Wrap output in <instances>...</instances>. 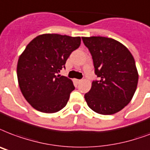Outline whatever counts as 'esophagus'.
I'll list each match as a JSON object with an SVG mask.
<instances>
[{
	"label": "esophagus",
	"instance_id": "1",
	"mask_svg": "<svg viewBox=\"0 0 150 150\" xmlns=\"http://www.w3.org/2000/svg\"><path fill=\"white\" fill-rule=\"evenodd\" d=\"M75 83H78V84H79V83H81V82H82V80H80V79H75Z\"/></svg>",
	"mask_w": 150,
	"mask_h": 150
}]
</instances>
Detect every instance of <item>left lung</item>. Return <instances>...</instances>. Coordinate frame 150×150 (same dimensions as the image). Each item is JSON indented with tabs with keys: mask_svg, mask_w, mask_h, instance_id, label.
<instances>
[{
	"mask_svg": "<svg viewBox=\"0 0 150 150\" xmlns=\"http://www.w3.org/2000/svg\"><path fill=\"white\" fill-rule=\"evenodd\" d=\"M92 55L95 74L85 94L88 106L101 115H112L127 105L137 89L139 73L133 56L118 41L105 37H83Z\"/></svg>",
	"mask_w": 150,
	"mask_h": 150,
	"instance_id": "obj_1",
	"label": "left lung"
}]
</instances>
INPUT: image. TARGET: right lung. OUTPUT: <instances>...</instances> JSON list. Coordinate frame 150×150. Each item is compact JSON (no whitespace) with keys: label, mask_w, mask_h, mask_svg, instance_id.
Listing matches in <instances>:
<instances>
[{"label":"right lung","mask_w":150,"mask_h":150,"mask_svg":"<svg viewBox=\"0 0 150 150\" xmlns=\"http://www.w3.org/2000/svg\"><path fill=\"white\" fill-rule=\"evenodd\" d=\"M80 37L40 34L19 56L17 78L27 102L36 110L54 113L64 108L75 86L72 81L57 75L71 52L79 47Z\"/></svg>","instance_id":"add662e5"}]
</instances>
